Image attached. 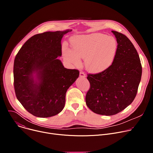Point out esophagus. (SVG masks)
I'll return each mask as SVG.
<instances>
[{"label":"esophagus","instance_id":"34e87169","mask_svg":"<svg viewBox=\"0 0 153 153\" xmlns=\"http://www.w3.org/2000/svg\"><path fill=\"white\" fill-rule=\"evenodd\" d=\"M79 76H80V77H86L85 74L83 71H80V72Z\"/></svg>","mask_w":153,"mask_h":153}]
</instances>
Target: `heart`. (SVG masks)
Returning a JSON list of instances; mask_svg holds the SVG:
<instances>
[{
	"label": "heart",
	"instance_id": "heart-1",
	"mask_svg": "<svg viewBox=\"0 0 153 153\" xmlns=\"http://www.w3.org/2000/svg\"><path fill=\"white\" fill-rule=\"evenodd\" d=\"M71 48L65 47V59L76 67H80V59H85L86 69L93 74L106 70L114 62L117 50V42L112 36L101 33L73 36Z\"/></svg>",
	"mask_w": 153,
	"mask_h": 153
}]
</instances>
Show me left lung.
Returning <instances> with one entry per match:
<instances>
[{
    "instance_id": "8db88e82",
    "label": "left lung",
    "mask_w": 153,
    "mask_h": 153,
    "mask_svg": "<svg viewBox=\"0 0 153 153\" xmlns=\"http://www.w3.org/2000/svg\"><path fill=\"white\" fill-rule=\"evenodd\" d=\"M117 42L115 59L106 70L88 74L90 88L86 104L94 113L113 116L134 100L142 76L139 56L132 42L124 34L112 31Z\"/></svg>"
}]
</instances>
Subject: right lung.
I'll return each instance as SVG.
<instances>
[{
	"mask_svg": "<svg viewBox=\"0 0 153 153\" xmlns=\"http://www.w3.org/2000/svg\"><path fill=\"white\" fill-rule=\"evenodd\" d=\"M71 30L48 31L30 38L14 62V86L18 100L27 111L38 117L60 113L70 86L79 71L64 68L61 40Z\"/></svg>",
	"mask_w": 153,
	"mask_h": 153,
	"instance_id": "add662e5",
	"label": "right lung"
}]
</instances>
